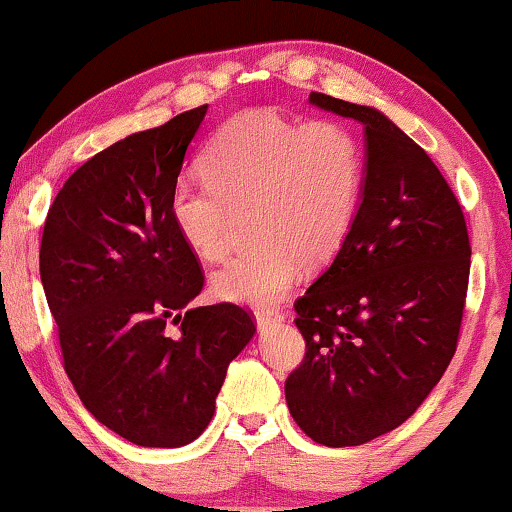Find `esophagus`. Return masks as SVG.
I'll list each match as a JSON object with an SVG mask.
<instances>
[{"label": "esophagus", "instance_id": "obj_1", "mask_svg": "<svg viewBox=\"0 0 512 512\" xmlns=\"http://www.w3.org/2000/svg\"><path fill=\"white\" fill-rule=\"evenodd\" d=\"M281 321H284V316H281L279 309H274V307L256 309V323H258V328H270V325L281 323Z\"/></svg>", "mask_w": 512, "mask_h": 512}]
</instances>
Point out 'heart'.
Returning a JSON list of instances; mask_svg holds the SVG:
<instances>
[{
	"label": "heart",
	"mask_w": 512,
	"mask_h": 512,
	"mask_svg": "<svg viewBox=\"0 0 512 512\" xmlns=\"http://www.w3.org/2000/svg\"><path fill=\"white\" fill-rule=\"evenodd\" d=\"M205 182L180 177L168 212L203 261L228 249L233 221L249 212L256 244L212 274V291L240 305H270L342 247L360 207L365 154L344 124H302L274 108L228 117L203 152Z\"/></svg>",
	"instance_id": "obj_1"
}]
</instances>
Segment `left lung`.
Instances as JSON below:
<instances>
[{
  "instance_id": "1",
  "label": "left lung",
  "mask_w": 512,
  "mask_h": 512,
  "mask_svg": "<svg viewBox=\"0 0 512 512\" xmlns=\"http://www.w3.org/2000/svg\"><path fill=\"white\" fill-rule=\"evenodd\" d=\"M309 103L362 124L365 182L344 244L295 302L307 351L286 404L316 443L362 446L411 418L453 360L469 233L441 170L381 110Z\"/></svg>"
}]
</instances>
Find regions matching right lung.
Masks as SVG:
<instances>
[{
  "label": "right lung",
  "instance_id": "obj_1",
  "mask_svg": "<svg viewBox=\"0 0 512 512\" xmlns=\"http://www.w3.org/2000/svg\"><path fill=\"white\" fill-rule=\"evenodd\" d=\"M205 113L106 147L64 182L43 226L41 284L66 374L101 425L145 448L201 436L228 365L256 332L231 302L189 305L203 272L168 203Z\"/></svg>",
  "mask_w": 512,
  "mask_h": 512
}]
</instances>
